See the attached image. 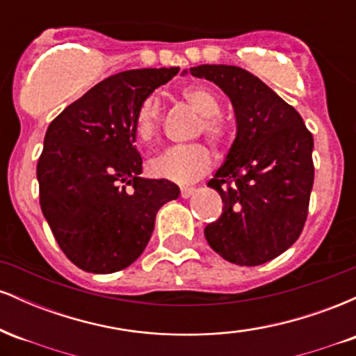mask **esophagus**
Wrapping results in <instances>:
<instances>
[{
	"mask_svg": "<svg viewBox=\"0 0 356 356\" xmlns=\"http://www.w3.org/2000/svg\"><path fill=\"white\" fill-rule=\"evenodd\" d=\"M194 192H195L194 187H182V189H181V195H182L184 199H187V197H191V195L194 194Z\"/></svg>",
	"mask_w": 356,
	"mask_h": 356,
	"instance_id": "34e87169",
	"label": "esophagus"
}]
</instances>
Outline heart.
Masks as SVG:
<instances>
[{
	"instance_id": "1",
	"label": "heart",
	"mask_w": 356,
	"mask_h": 356,
	"mask_svg": "<svg viewBox=\"0 0 356 356\" xmlns=\"http://www.w3.org/2000/svg\"><path fill=\"white\" fill-rule=\"evenodd\" d=\"M182 99L199 115H202V129L212 140L220 142L226 137V125L218 117L220 112L219 99L209 88L201 85H189L181 92ZM161 124V107L155 97H147L134 117V130L142 142H150L157 136ZM212 165V154L204 144L174 145L150 161V172L157 177L175 182H192L206 174Z\"/></svg>"
}]
</instances>
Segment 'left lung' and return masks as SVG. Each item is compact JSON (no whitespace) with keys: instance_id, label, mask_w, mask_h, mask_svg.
<instances>
[{"instance_id":"left-lung-1","label":"left lung","mask_w":356,"mask_h":356,"mask_svg":"<svg viewBox=\"0 0 356 356\" xmlns=\"http://www.w3.org/2000/svg\"><path fill=\"white\" fill-rule=\"evenodd\" d=\"M189 72L218 85L236 117L234 142L207 182L222 199V214L204 236L229 263L259 266L303 231L314 179L313 136L300 113L252 73L232 65Z\"/></svg>"}]
</instances>
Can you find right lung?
Returning a JSON list of instances; mask_svg holds the SVG:
<instances>
[{"label":"right lung","mask_w":356,"mask_h":356,"mask_svg":"<svg viewBox=\"0 0 356 356\" xmlns=\"http://www.w3.org/2000/svg\"><path fill=\"white\" fill-rule=\"evenodd\" d=\"M177 67L108 76L48 127L36 165L40 206L61 251L95 275L120 271L144 252L157 211L181 191L144 179L134 117Z\"/></svg>","instance_id":"add662e5"}]
</instances>
